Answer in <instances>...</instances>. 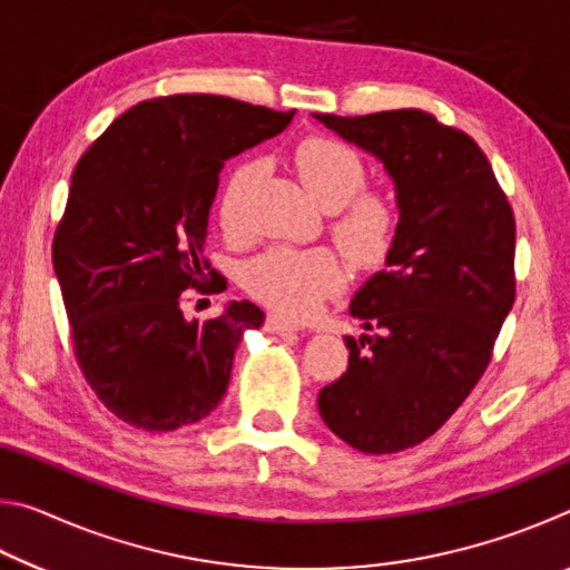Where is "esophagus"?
Wrapping results in <instances>:
<instances>
[{
  "label": "esophagus",
  "mask_w": 570,
  "mask_h": 570,
  "mask_svg": "<svg viewBox=\"0 0 570 570\" xmlns=\"http://www.w3.org/2000/svg\"><path fill=\"white\" fill-rule=\"evenodd\" d=\"M266 332H272V334H286V332H298V326H294L292 322L282 320V316L272 314V316H266Z\"/></svg>",
  "instance_id": "1"
}]
</instances>
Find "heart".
<instances>
[{
    "instance_id": "b5f03b06",
    "label": "heart",
    "mask_w": 570,
    "mask_h": 570,
    "mask_svg": "<svg viewBox=\"0 0 570 570\" xmlns=\"http://www.w3.org/2000/svg\"><path fill=\"white\" fill-rule=\"evenodd\" d=\"M298 178L316 204L336 210L334 238L356 264H380L392 246L394 208L382 193H358L366 168L356 153L332 138H306L294 153ZM264 176L262 163L246 160L230 173L218 198V218L226 234L248 226V200ZM244 284L258 302L286 316L314 314L326 296L342 292L346 268L330 248L278 246L244 268Z\"/></svg>"
}]
</instances>
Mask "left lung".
<instances>
[{
    "mask_svg": "<svg viewBox=\"0 0 570 570\" xmlns=\"http://www.w3.org/2000/svg\"><path fill=\"white\" fill-rule=\"evenodd\" d=\"M377 158L394 186L397 228L384 268L350 314V366L316 407L336 438L387 455L450 420L485 372L515 302V218L485 153L422 110L312 115Z\"/></svg>",
    "mask_w": 570,
    "mask_h": 570,
    "instance_id": "8db88e82",
    "label": "left lung"
}]
</instances>
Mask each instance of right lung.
<instances>
[{
  "label": "right lung",
  "mask_w": 570,
  "mask_h": 570,
  "mask_svg": "<svg viewBox=\"0 0 570 570\" xmlns=\"http://www.w3.org/2000/svg\"><path fill=\"white\" fill-rule=\"evenodd\" d=\"M292 118L220 95L156 98L120 115L77 163L52 266L85 380L132 428L170 432L214 412L238 342L264 324L250 302L186 320L183 292L206 282L224 163Z\"/></svg>",
  "instance_id": "right-lung-1"
}]
</instances>
